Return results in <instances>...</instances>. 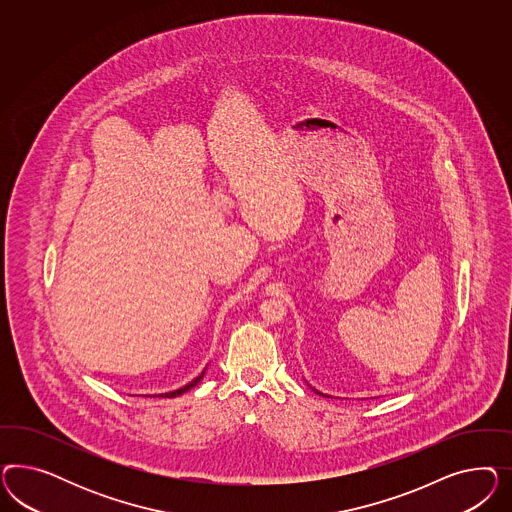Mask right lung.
Returning <instances> with one entry per match:
<instances>
[{"instance_id":"right-lung-1","label":"right lung","mask_w":512,"mask_h":512,"mask_svg":"<svg viewBox=\"0 0 512 512\" xmlns=\"http://www.w3.org/2000/svg\"><path fill=\"white\" fill-rule=\"evenodd\" d=\"M202 373H204V372H202ZM202 373H201V375H199V377H195V379H193V381H191V383H187L186 387L178 388V390H174V392H169V394H165V396H167V398H174V396H180V394H184V392H187V390H189V388L195 387V385H197V383H199V381H201Z\"/></svg>"}]
</instances>
